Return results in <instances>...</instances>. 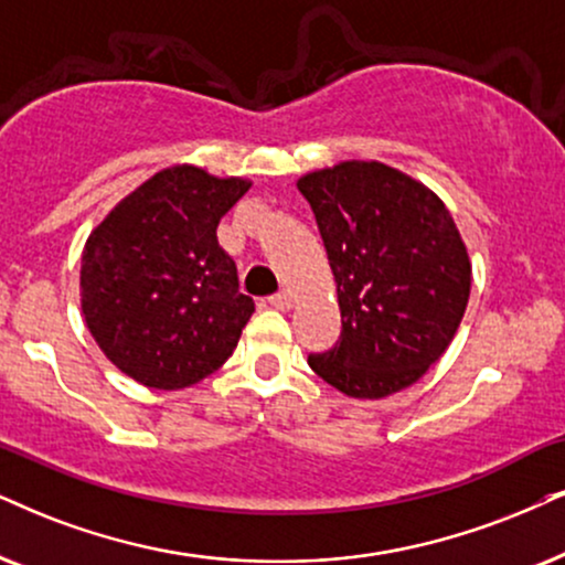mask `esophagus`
Returning a JSON list of instances; mask_svg holds the SVG:
<instances>
[{
	"label": "esophagus",
	"instance_id": "esophagus-1",
	"mask_svg": "<svg viewBox=\"0 0 565 565\" xmlns=\"http://www.w3.org/2000/svg\"><path fill=\"white\" fill-rule=\"evenodd\" d=\"M270 307H276V310H291V305H295V297H291V291H278V295L268 297Z\"/></svg>",
	"mask_w": 565,
	"mask_h": 565
}]
</instances>
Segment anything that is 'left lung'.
Listing matches in <instances>:
<instances>
[{"mask_svg": "<svg viewBox=\"0 0 565 565\" xmlns=\"http://www.w3.org/2000/svg\"><path fill=\"white\" fill-rule=\"evenodd\" d=\"M335 278L341 335L307 365L341 394L383 398L417 383L454 341L472 263L443 200L381 161L299 177Z\"/></svg>", "mask_w": 565, "mask_h": 565, "instance_id": "obj_1", "label": "left lung"}]
</instances>
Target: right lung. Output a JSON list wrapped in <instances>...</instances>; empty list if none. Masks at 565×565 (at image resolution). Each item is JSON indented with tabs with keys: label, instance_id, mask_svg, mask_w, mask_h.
<instances>
[{
	"label": "right lung",
	"instance_id": "right-lung-1",
	"mask_svg": "<svg viewBox=\"0 0 565 565\" xmlns=\"http://www.w3.org/2000/svg\"><path fill=\"white\" fill-rule=\"evenodd\" d=\"M247 190L239 177L180 163L119 200L90 232L81 266L85 326L132 381L188 388L232 356L255 305L239 291L216 226Z\"/></svg>",
	"mask_w": 565,
	"mask_h": 565
}]
</instances>
